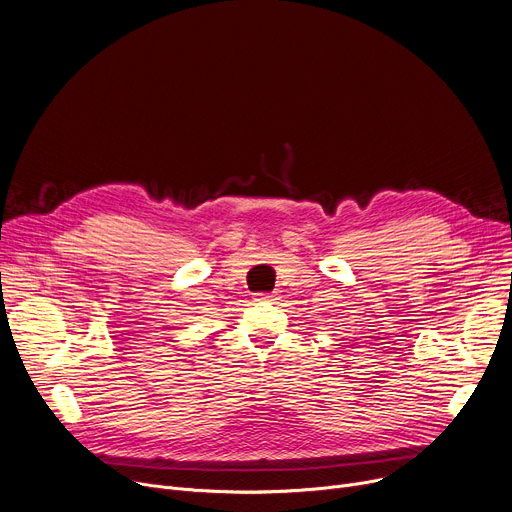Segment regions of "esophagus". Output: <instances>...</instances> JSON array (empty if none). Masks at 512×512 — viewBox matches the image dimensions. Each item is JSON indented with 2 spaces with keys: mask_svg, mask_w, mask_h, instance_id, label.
<instances>
[{
  "mask_svg": "<svg viewBox=\"0 0 512 512\" xmlns=\"http://www.w3.org/2000/svg\"><path fill=\"white\" fill-rule=\"evenodd\" d=\"M257 299H259V301H276V299H274V294H270V292H261V294H257Z\"/></svg>",
  "mask_w": 512,
  "mask_h": 512,
  "instance_id": "esophagus-1",
  "label": "esophagus"
}]
</instances>
